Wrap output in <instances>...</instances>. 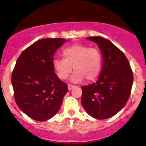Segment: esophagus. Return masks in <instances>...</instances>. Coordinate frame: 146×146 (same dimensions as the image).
<instances>
[{
    "label": "esophagus",
    "instance_id": "34e87169",
    "mask_svg": "<svg viewBox=\"0 0 146 146\" xmlns=\"http://www.w3.org/2000/svg\"><path fill=\"white\" fill-rule=\"evenodd\" d=\"M75 87L74 85H70V84H68V90H71L72 89H73Z\"/></svg>",
    "mask_w": 146,
    "mask_h": 146
}]
</instances>
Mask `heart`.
<instances>
[{
  "mask_svg": "<svg viewBox=\"0 0 146 146\" xmlns=\"http://www.w3.org/2000/svg\"><path fill=\"white\" fill-rule=\"evenodd\" d=\"M64 58L55 57L52 60L54 69L58 78L66 80L73 70L71 81L80 82L86 79L94 80L100 74L102 64L101 54L96 47L83 44H74L63 50Z\"/></svg>",
  "mask_w": 146,
  "mask_h": 146,
  "instance_id": "heart-1",
  "label": "heart"
}]
</instances>
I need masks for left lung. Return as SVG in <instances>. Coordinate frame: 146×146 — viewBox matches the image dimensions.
<instances>
[{
  "mask_svg": "<svg viewBox=\"0 0 146 146\" xmlns=\"http://www.w3.org/2000/svg\"><path fill=\"white\" fill-rule=\"evenodd\" d=\"M103 54V68L99 80L82 86L81 103L87 113L96 119L113 117L125 106L130 96L134 76L125 54L102 37H88Z\"/></svg>",
  "mask_w": 146,
  "mask_h": 146,
  "instance_id": "obj_1",
  "label": "left lung"
}]
</instances>
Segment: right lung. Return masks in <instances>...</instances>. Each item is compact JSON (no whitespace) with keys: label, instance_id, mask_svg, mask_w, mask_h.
<instances>
[{"label":"right lung","instance_id":"add662e5","mask_svg":"<svg viewBox=\"0 0 146 146\" xmlns=\"http://www.w3.org/2000/svg\"><path fill=\"white\" fill-rule=\"evenodd\" d=\"M62 38H44L21 52L12 73L14 96L18 107L34 120L52 117L61 108L68 85L59 80L53 56L64 45Z\"/></svg>","mask_w":146,"mask_h":146}]
</instances>
